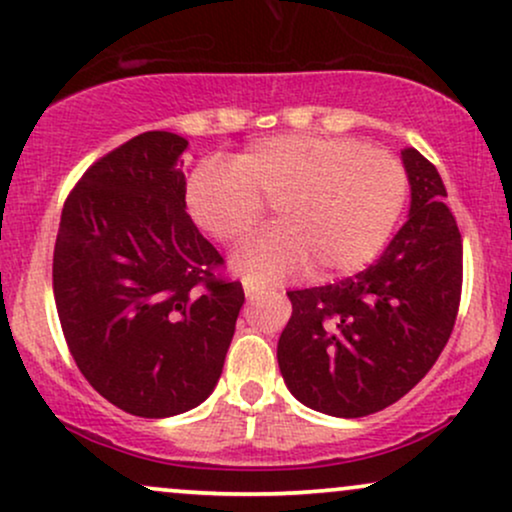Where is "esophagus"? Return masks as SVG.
Listing matches in <instances>:
<instances>
[{
	"mask_svg": "<svg viewBox=\"0 0 512 512\" xmlns=\"http://www.w3.org/2000/svg\"><path fill=\"white\" fill-rule=\"evenodd\" d=\"M261 292H266V285H261V282H251V280H244V294L249 299L258 297Z\"/></svg>",
	"mask_w": 512,
	"mask_h": 512,
	"instance_id": "1",
	"label": "esophagus"
}]
</instances>
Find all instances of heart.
Listing matches in <instances>:
<instances>
[{"label": "heart", "instance_id": "b5f03b06", "mask_svg": "<svg viewBox=\"0 0 512 512\" xmlns=\"http://www.w3.org/2000/svg\"><path fill=\"white\" fill-rule=\"evenodd\" d=\"M407 196L405 165L357 138L278 134L232 160L198 162L186 182L191 220L237 244L270 203L278 225L232 256L244 278L268 282L314 266L316 278L362 270L383 249Z\"/></svg>", "mask_w": 512, "mask_h": 512}]
</instances>
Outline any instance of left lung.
I'll return each mask as SVG.
<instances>
[{
	"label": "left lung",
	"instance_id": "1",
	"mask_svg": "<svg viewBox=\"0 0 512 512\" xmlns=\"http://www.w3.org/2000/svg\"><path fill=\"white\" fill-rule=\"evenodd\" d=\"M402 162L410 220L381 258L333 285L287 292L280 374L294 398L333 417H366L410 393L458 318L462 237L446 186L417 148H402Z\"/></svg>",
	"mask_w": 512,
	"mask_h": 512
}]
</instances>
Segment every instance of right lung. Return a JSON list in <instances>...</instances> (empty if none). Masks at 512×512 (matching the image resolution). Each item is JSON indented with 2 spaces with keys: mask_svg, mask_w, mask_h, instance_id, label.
Wrapping results in <instances>:
<instances>
[{
  "mask_svg": "<svg viewBox=\"0 0 512 512\" xmlns=\"http://www.w3.org/2000/svg\"><path fill=\"white\" fill-rule=\"evenodd\" d=\"M189 141L146 131L64 201L52 290L71 357L107 402L160 419L201 405L230 350L242 282L186 213Z\"/></svg>",
  "mask_w": 512,
  "mask_h": 512,
  "instance_id": "right-lung-1",
  "label": "right lung"
}]
</instances>
